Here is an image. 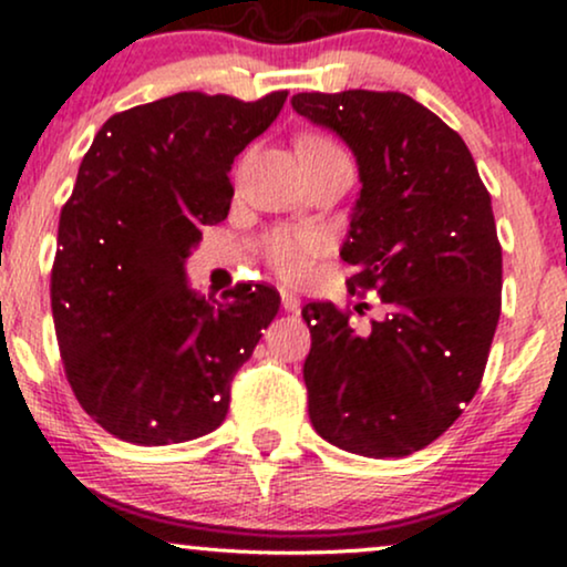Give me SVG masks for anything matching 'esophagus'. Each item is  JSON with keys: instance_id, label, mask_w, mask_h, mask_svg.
Returning a JSON list of instances; mask_svg holds the SVG:
<instances>
[{"instance_id": "1", "label": "esophagus", "mask_w": 567, "mask_h": 567, "mask_svg": "<svg viewBox=\"0 0 567 567\" xmlns=\"http://www.w3.org/2000/svg\"><path fill=\"white\" fill-rule=\"evenodd\" d=\"M279 296H282V309L285 311H298V309H301V298H298L292 290L282 288V290H279Z\"/></svg>"}]
</instances>
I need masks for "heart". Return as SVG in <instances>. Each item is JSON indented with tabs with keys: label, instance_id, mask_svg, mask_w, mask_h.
Wrapping results in <instances>:
<instances>
[{
	"label": "heart",
	"instance_id": "heart-1",
	"mask_svg": "<svg viewBox=\"0 0 567 567\" xmlns=\"http://www.w3.org/2000/svg\"><path fill=\"white\" fill-rule=\"evenodd\" d=\"M296 152L298 157H328V154H341V146L330 141L328 135L306 133L298 138ZM261 250L277 275L298 279L309 271L311 261L320 256L322 237L315 229H275L264 237Z\"/></svg>",
	"mask_w": 567,
	"mask_h": 567
}]
</instances>
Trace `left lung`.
I'll return each instance as SVG.
<instances>
[{
	"instance_id": "8db88e82",
	"label": "left lung",
	"mask_w": 567,
	"mask_h": 567,
	"mask_svg": "<svg viewBox=\"0 0 567 567\" xmlns=\"http://www.w3.org/2000/svg\"><path fill=\"white\" fill-rule=\"evenodd\" d=\"M292 109L341 138L360 167L341 258L381 320L303 306L309 419L322 440L400 458L447 432L483 381L501 315L491 194L455 130L405 93H298Z\"/></svg>"
}]
</instances>
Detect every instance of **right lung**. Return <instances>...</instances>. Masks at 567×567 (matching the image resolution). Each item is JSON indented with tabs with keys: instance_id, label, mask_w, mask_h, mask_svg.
Wrapping results in <instances>:
<instances>
[{
	"instance_id": "obj_1",
	"label": "right lung",
	"mask_w": 567,
	"mask_h": 567,
	"mask_svg": "<svg viewBox=\"0 0 567 567\" xmlns=\"http://www.w3.org/2000/svg\"><path fill=\"white\" fill-rule=\"evenodd\" d=\"M261 101L178 93L114 114L84 154L58 224L50 301L71 392L133 445L224 424L231 379L277 317L269 285L197 296L184 261L229 216L234 157L277 120Z\"/></svg>"
}]
</instances>
